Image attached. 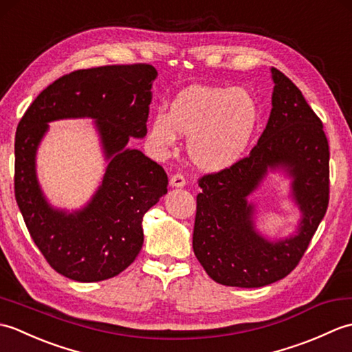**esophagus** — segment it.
Returning a JSON list of instances; mask_svg holds the SVG:
<instances>
[{"instance_id": "34e87169", "label": "esophagus", "mask_w": 352, "mask_h": 352, "mask_svg": "<svg viewBox=\"0 0 352 352\" xmlns=\"http://www.w3.org/2000/svg\"><path fill=\"white\" fill-rule=\"evenodd\" d=\"M169 184L172 186V188H184V186H186V178L182 174H175V175L170 177Z\"/></svg>"}]
</instances>
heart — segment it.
<instances>
[{
    "label": "heart",
    "mask_w": 352,
    "mask_h": 352,
    "mask_svg": "<svg viewBox=\"0 0 352 352\" xmlns=\"http://www.w3.org/2000/svg\"><path fill=\"white\" fill-rule=\"evenodd\" d=\"M258 122V106L242 87L190 86L170 102L169 115L151 119L148 142L155 151L174 148L178 133L189 136V155L198 168L221 170L243 155Z\"/></svg>",
    "instance_id": "1"
}]
</instances>
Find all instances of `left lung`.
<instances>
[{
    "label": "left lung",
    "instance_id": "obj_1",
    "mask_svg": "<svg viewBox=\"0 0 352 352\" xmlns=\"http://www.w3.org/2000/svg\"><path fill=\"white\" fill-rule=\"evenodd\" d=\"M272 110L265 131L230 168L198 180L193 252L212 280L231 287H261L289 275L324 219L330 199V149L324 125L301 91L272 68ZM292 178L302 221L296 234L269 241L253 226L248 197L269 170Z\"/></svg>",
    "mask_w": 352,
    "mask_h": 352
}]
</instances>
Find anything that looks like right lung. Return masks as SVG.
Here are the masks:
<instances>
[{"mask_svg":"<svg viewBox=\"0 0 352 352\" xmlns=\"http://www.w3.org/2000/svg\"><path fill=\"white\" fill-rule=\"evenodd\" d=\"M155 77L146 63L74 71L43 89L18 124L14 197L36 246L66 278L102 281L129 267L144 245V214L168 192L160 164L126 148L131 138H145ZM71 117L96 119L109 164L93 199L69 214L44 198L35 153L47 122Z\"/></svg>","mask_w":352,"mask_h":352,"instance_id":"obj_1","label":"right lung"}]
</instances>
